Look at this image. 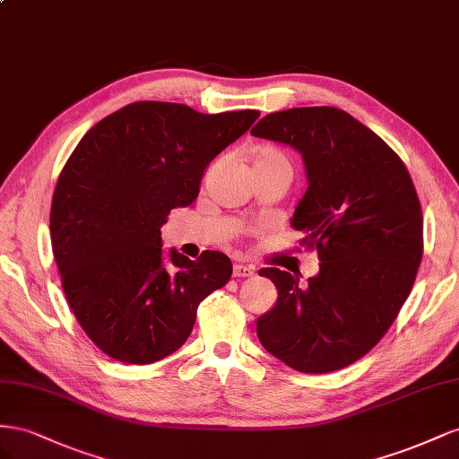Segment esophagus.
I'll return each instance as SVG.
<instances>
[{"label": "esophagus", "instance_id": "34e87169", "mask_svg": "<svg viewBox=\"0 0 459 459\" xmlns=\"http://www.w3.org/2000/svg\"><path fill=\"white\" fill-rule=\"evenodd\" d=\"M254 267H250V265H240V264H237L234 265V269H232V274L237 279H246V277H254Z\"/></svg>", "mask_w": 459, "mask_h": 459}]
</instances>
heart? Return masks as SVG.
I'll use <instances>...</instances> for the list:
<instances>
[{"mask_svg": "<svg viewBox=\"0 0 459 459\" xmlns=\"http://www.w3.org/2000/svg\"><path fill=\"white\" fill-rule=\"evenodd\" d=\"M254 171H264V169H284V171L292 173V165L288 157L274 148H259L252 155Z\"/></svg>", "mask_w": 459, "mask_h": 459, "instance_id": "b5f03b06", "label": "heart"}]
</instances>
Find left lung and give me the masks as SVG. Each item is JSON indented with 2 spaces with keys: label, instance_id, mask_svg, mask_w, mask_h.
<instances>
[{
  "label": "left lung",
  "instance_id": "left-lung-1",
  "mask_svg": "<svg viewBox=\"0 0 459 459\" xmlns=\"http://www.w3.org/2000/svg\"><path fill=\"white\" fill-rule=\"evenodd\" d=\"M257 138L302 153L307 190L292 227L317 250L319 273L261 269L277 304L257 319L264 348L299 373H331L363 358L408 299L423 257V213L408 169L371 128L336 108L264 117Z\"/></svg>",
  "mask_w": 459,
  "mask_h": 459
}]
</instances>
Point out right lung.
I'll list each match as a JSON object with an SVG mask.
<instances>
[{"instance_id":"obj_1","label":"right lung","mask_w":459,"mask_h":459,"mask_svg":"<svg viewBox=\"0 0 459 459\" xmlns=\"http://www.w3.org/2000/svg\"><path fill=\"white\" fill-rule=\"evenodd\" d=\"M259 117L136 101L91 126L59 175L49 213L63 292L88 338L109 358L146 365L192 333L204 298L232 274L230 259L177 250L161 227L200 192L205 167Z\"/></svg>"}]
</instances>
